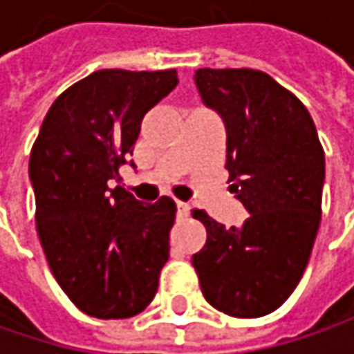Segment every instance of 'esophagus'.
Masks as SVG:
<instances>
[{"instance_id": "esophagus-1", "label": "esophagus", "mask_w": 354, "mask_h": 354, "mask_svg": "<svg viewBox=\"0 0 354 354\" xmlns=\"http://www.w3.org/2000/svg\"><path fill=\"white\" fill-rule=\"evenodd\" d=\"M176 207H178V217H188V213H190V205H188V203L178 201Z\"/></svg>"}]
</instances>
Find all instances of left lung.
<instances>
[{
  "mask_svg": "<svg viewBox=\"0 0 354 354\" xmlns=\"http://www.w3.org/2000/svg\"><path fill=\"white\" fill-rule=\"evenodd\" d=\"M196 88L227 131L225 168L250 213L240 227L203 209L207 242L192 256L205 299L232 318L279 310L310 262L322 219L324 147L301 100L256 69H198Z\"/></svg>",
  "mask_w": 354,
  "mask_h": 354,
  "instance_id": "obj_1",
  "label": "left lung"
}]
</instances>
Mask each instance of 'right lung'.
I'll use <instances>...</instances> for the list:
<instances>
[{
    "instance_id": "add662e5",
    "label": "right lung",
    "mask_w": 354,
    "mask_h": 354,
    "mask_svg": "<svg viewBox=\"0 0 354 354\" xmlns=\"http://www.w3.org/2000/svg\"><path fill=\"white\" fill-rule=\"evenodd\" d=\"M178 84L176 69H100L48 108L30 151L36 232L59 287L100 319L141 314L170 258L176 203H139L108 188L127 164L143 116Z\"/></svg>"
}]
</instances>
